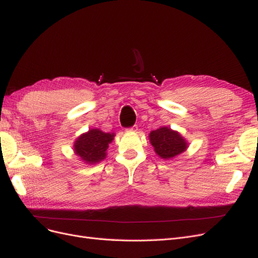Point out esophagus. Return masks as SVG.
<instances>
[{"mask_svg":"<svg viewBox=\"0 0 258 258\" xmlns=\"http://www.w3.org/2000/svg\"><path fill=\"white\" fill-rule=\"evenodd\" d=\"M126 131H128V132H137V131H138V127H137V125H134V126H132V127L127 128Z\"/></svg>","mask_w":258,"mask_h":258,"instance_id":"esophagus-1","label":"esophagus"}]
</instances>
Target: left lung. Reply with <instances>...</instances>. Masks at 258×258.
<instances>
[{"mask_svg": "<svg viewBox=\"0 0 258 258\" xmlns=\"http://www.w3.org/2000/svg\"><path fill=\"white\" fill-rule=\"evenodd\" d=\"M149 141L155 153L164 160L172 159L181 155L188 147L185 138L179 132L171 130L168 126H161L158 130L151 131Z\"/></svg>", "mask_w": 258, "mask_h": 258, "instance_id": "1", "label": "left lung"}]
</instances>
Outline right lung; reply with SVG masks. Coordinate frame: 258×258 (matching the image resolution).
<instances>
[{
  "mask_svg": "<svg viewBox=\"0 0 258 258\" xmlns=\"http://www.w3.org/2000/svg\"><path fill=\"white\" fill-rule=\"evenodd\" d=\"M114 136V133H104L99 128H91L77 137L73 149L85 163L96 164L105 159L107 149Z\"/></svg>",
  "mask_w": 258,
  "mask_h": 258,
  "instance_id": "right-lung-1",
  "label": "right lung"
}]
</instances>
